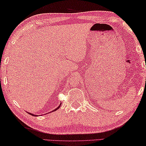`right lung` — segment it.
I'll return each mask as SVG.
<instances>
[{
    "label": "right lung",
    "instance_id": "add662e5",
    "mask_svg": "<svg viewBox=\"0 0 146 146\" xmlns=\"http://www.w3.org/2000/svg\"><path fill=\"white\" fill-rule=\"evenodd\" d=\"M60 106H61V104H60V105H59V106H58V107H57V108H56V109H54L53 111H56V110H57V109H59V107H60ZM29 113L30 114H31V115H32V116H37V115H35V114H33L32 113Z\"/></svg>",
    "mask_w": 146,
    "mask_h": 146
}]
</instances>
